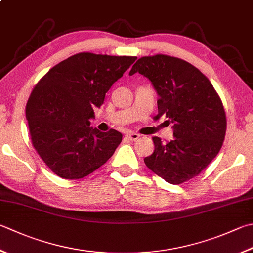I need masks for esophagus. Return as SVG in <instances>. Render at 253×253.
Instances as JSON below:
<instances>
[{"mask_svg": "<svg viewBox=\"0 0 253 253\" xmlns=\"http://www.w3.org/2000/svg\"><path fill=\"white\" fill-rule=\"evenodd\" d=\"M126 137L130 141H136L140 137V134H137L135 132H127L126 134Z\"/></svg>", "mask_w": 253, "mask_h": 253, "instance_id": "34e87169", "label": "esophagus"}]
</instances>
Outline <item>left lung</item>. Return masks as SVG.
Instances as JSON below:
<instances>
[{
  "label": "left lung",
  "mask_w": 253,
  "mask_h": 253,
  "mask_svg": "<svg viewBox=\"0 0 253 253\" xmlns=\"http://www.w3.org/2000/svg\"><path fill=\"white\" fill-rule=\"evenodd\" d=\"M135 73L149 78L159 94L157 117L165 114L174 125V140L162 143L152 137L155 149L144 163L169 184L187 182L221 149L227 128L221 99L201 70L177 57H141L130 75Z\"/></svg>",
  "instance_id": "8db88e82"
}]
</instances>
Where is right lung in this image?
<instances>
[{
  "instance_id": "add662e5",
  "label": "right lung",
  "mask_w": 253,
  "mask_h": 253,
  "mask_svg": "<svg viewBox=\"0 0 253 253\" xmlns=\"http://www.w3.org/2000/svg\"><path fill=\"white\" fill-rule=\"evenodd\" d=\"M135 56L79 52L60 61L33 89L26 104L32 144L52 173L79 179L98 169L122 141L116 130L90 126L94 107Z\"/></svg>"
}]
</instances>
